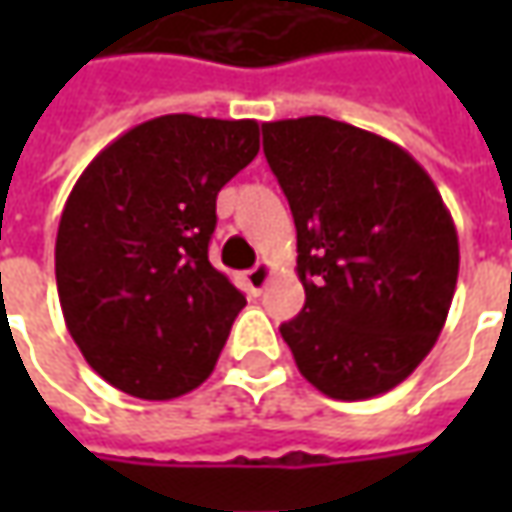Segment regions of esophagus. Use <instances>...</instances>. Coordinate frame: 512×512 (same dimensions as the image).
I'll return each mask as SVG.
<instances>
[{"label": "esophagus", "instance_id": "1", "mask_svg": "<svg viewBox=\"0 0 512 512\" xmlns=\"http://www.w3.org/2000/svg\"><path fill=\"white\" fill-rule=\"evenodd\" d=\"M270 276H273V267L267 265V262L256 265L253 270H247V273H245L247 290H250L253 296H259V293H262V290L267 287V282H270Z\"/></svg>", "mask_w": 512, "mask_h": 512}]
</instances>
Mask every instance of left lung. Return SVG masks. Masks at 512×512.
I'll list each match as a JSON object with an SVG mask.
<instances>
[{"mask_svg": "<svg viewBox=\"0 0 512 512\" xmlns=\"http://www.w3.org/2000/svg\"><path fill=\"white\" fill-rule=\"evenodd\" d=\"M296 222L305 307L279 327L299 373L339 402L402 384L433 350L459 279V236L427 170L327 116L265 122Z\"/></svg>", "mask_w": 512, "mask_h": 512, "instance_id": "8db88e82", "label": "left lung"}]
</instances>
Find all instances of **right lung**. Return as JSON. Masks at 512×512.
<instances>
[{"instance_id":"add662e5","label":"right lung","mask_w":512,"mask_h":512,"mask_svg":"<svg viewBox=\"0 0 512 512\" xmlns=\"http://www.w3.org/2000/svg\"><path fill=\"white\" fill-rule=\"evenodd\" d=\"M259 122L170 113L113 139L70 190L56 287L73 342L116 390L185 396L213 373L245 296L207 259L219 190Z\"/></svg>"}]
</instances>
